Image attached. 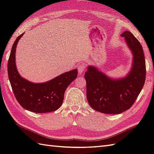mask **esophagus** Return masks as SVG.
Here are the masks:
<instances>
[{
    "label": "esophagus",
    "instance_id": "esophagus-1",
    "mask_svg": "<svg viewBox=\"0 0 154 154\" xmlns=\"http://www.w3.org/2000/svg\"><path fill=\"white\" fill-rule=\"evenodd\" d=\"M86 66L84 64H82L78 66V72H79L80 74H83L84 72H85V70Z\"/></svg>",
    "mask_w": 154,
    "mask_h": 154
}]
</instances>
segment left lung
<instances>
[{"mask_svg":"<svg viewBox=\"0 0 154 154\" xmlns=\"http://www.w3.org/2000/svg\"><path fill=\"white\" fill-rule=\"evenodd\" d=\"M121 36L133 56L129 74L112 79L93 66H88L85 73L88 103L101 113L118 114L129 109L144 85L146 61L141 44L129 31H124Z\"/></svg>","mask_w":154,"mask_h":154,"instance_id":"8db88e82","label":"left lung"}]
</instances>
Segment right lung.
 I'll return each instance as SVG.
<instances>
[{
  "mask_svg": "<svg viewBox=\"0 0 154 154\" xmlns=\"http://www.w3.org/2000/svg\"><path fill=\"white\" fill-rule=\"evenodd\" d=\"M23 34L15 40L8 62V74L14 94L17 102L25 110L35 113L55 111L61 106L65 90L76 78L78 70L61 74L44 83H33L21 77L16 65V50Z\"/></svg>",
  "mask_w": 154,
  "mask_h": 154,
  "instance_id": "obj_1",
  "label": "right lung"
}]
</instances>
